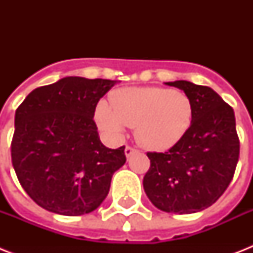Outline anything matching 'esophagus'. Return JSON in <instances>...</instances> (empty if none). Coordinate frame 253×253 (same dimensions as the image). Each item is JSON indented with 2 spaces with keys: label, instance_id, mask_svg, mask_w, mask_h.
<instances>
[{
  "label": "esophagus",
  "instance_id": "1",
  "mask_svg": "<svg viewBox=\"0 0 253 253\" xmlns=\"http://www.w3.org/2000/svg\"><path fill=\"white\" fill-rule=\"evenodd\" d=\"M135 152H136V150L130 146H126V148H125V155H126V158H130L131 155H134Z\"/></svg>",
  "mask_w": 253,
  "mask_h": 253
}]
</instances>
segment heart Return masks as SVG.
Wrapping results in <instances>:
<instances>
[{
    "label": "heart",
    "mask_w": 253,
    "mask_h": 253,
    "mask_svg": "<svg viewBox=\"0 0 253 253\" xmlns=\"http://www.w3.org/2000/svg\"><path fill=\"white\" fill-rule=\"evenodd\" d=\"M98 126L114 138L126 126L135 127V138L151 151L176 146L193 119L192 101L184 91L167 87H127L113 94V106L102 101L95 111Z\"/></svg>",
    "instance_id": "obj_1"
}]
</instances>
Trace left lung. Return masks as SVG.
<instances>
[{
    "instance_id": "left-lung-1",
    "label": "left lung",
    "mask_w": 253,
    "mask_h": 253,
    "mask_svg": "<svg viewBox=\"0 0 253 253\" xmlns=\"http://www.w3.org/2000/svg\"><path fill=\"white\" fill-rule=\"evenodd\" d=\"M193 105L185 136L168 152H148L151 167L143 188L162 211L193 214L211 206L231 182L239 160L235 114L211 87L178 80Z\"/></svg>"
}]
</instances>
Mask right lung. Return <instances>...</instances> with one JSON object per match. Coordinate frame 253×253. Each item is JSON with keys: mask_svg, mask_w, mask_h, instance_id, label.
Wrapping results in <instances>:
<instances>
[{"mask_svg": "<svg viewBox=\"0 0 253 253\" xmlns=\"http://www.w3.org/2000/svg\"><path fill=\"white\" fill-rule=\"evenodd\" d=\"M117 81L69 76L34 89L15 111L11 162L22 188L41 208L61 215L94 211L126 163L125 147L107 148L95 106Z\"/></svg>", "mask_w": 253, "mask_h": 253, "instance_id": "right-lung-1", "label": "right lung"}]
</instances>
